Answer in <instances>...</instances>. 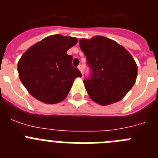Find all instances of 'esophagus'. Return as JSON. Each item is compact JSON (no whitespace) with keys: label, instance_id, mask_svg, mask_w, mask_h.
Returning <instances> with one entry per match:
<instances>
[{"label":"esophagus","instance_id":"esophagus-1","mask_svg":"<svg viewBox=\"0 0 158 158\" xmlns=\"http://www.w3.org/2000/svg\"><path fill=\"white\" fill-rule=\"evenodd\" d=\"M77 68H78V69H79V70H80L81 72L82 73V69H82V65H79L77 66Z\"/></svg>","mask_w":158,"mask_h":158}]
</instances>
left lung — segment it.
<instances>
[{"mask_svg": "<svg viewBox=\"0 0 158 158\" xmlns=\"http://www.w3.org/2000/svg\"><path fill=\"white\" fill-rule=\"evenodd\" d=\"M79 44L91 70L83 81L90 98L100 105L122 100L137 78L138 68L131 54L116 42L102 36L82 39Z\"/></svg>", "mask_w": 158, "mask_h": 158, "instance_id": "1", "label": "left lung"}]
</instances>
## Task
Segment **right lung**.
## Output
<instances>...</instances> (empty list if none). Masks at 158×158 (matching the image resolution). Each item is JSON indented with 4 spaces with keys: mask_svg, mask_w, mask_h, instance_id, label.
Listing matches in <instances>:
<instances>
[{
    "mask_svg": "<svg viewBox=\"0 0 158 158\" xmlns=\"http://www.w3.org/2000/svg\"><path fill=\"white\" fill-rule=\"evenodd\" d=\"M76 38L54 35L32 46L18 62L19 79L35 98L47 104L59 103L66 97L79 69L72 65L67 51L76 45Z\"/></svg>",
    "mask_w": 158,
    "mask_h": 158,
    "instance_id": "add662e5",
    "label": "right lung"
}]
</instances>
